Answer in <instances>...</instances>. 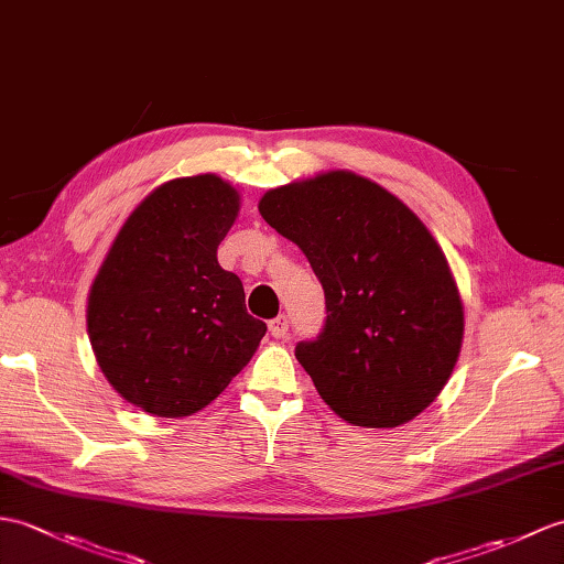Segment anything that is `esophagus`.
<instances>
[{
    "label": "esophagus",
    "mask_w": 564,
    "mask_h": 564,
    "mask_svg": "<svg viewBox=\"0 0 564 564\" xmlns=\"http://www.w3.org/2000/svg\"><path fill=\"white\" fill-rule=\"evenodd\" d=\"M269 332H271V336L285 338V334H288V317H285V314H279V317H273L269 322Z\"/></svg>",
    "instance_id": "1"
}]
</instances>
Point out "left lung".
Here are the masks:
<instances>
[{"instance_id": "left-lung-1", "label": "left lung", "mask_w": 564, "mask_h": 564, "mask_svg": "<svg viewBox=\"0 0 564 564\" xmlns=\"http://www.w3.org/2000/svg\"><path fill=\"white\" fill-rule=\"evenodd\" d=\"M259 214L324 288L322 332L295 346L319 397L352 425L413 421L447 384L464 336L447 257L421 218L344 170L267 192Z\"/></svg>"}]
</instances>
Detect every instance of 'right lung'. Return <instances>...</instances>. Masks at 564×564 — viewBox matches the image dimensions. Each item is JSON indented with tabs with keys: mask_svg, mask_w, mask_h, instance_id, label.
I'll list each match as a JSON object with an SVG mask.
<instances>
[{
	"mask_svg": "<svg viewBox=\"0 0 564 564\" xmlns=\"http://www.w3.org/2000/svg\"><path fill=\"white\" fill-rule=\"evenodd\" d=\"M240 196L216 175L165 182L127 218L88 295L102 375L137 409L182 417L212 403L267 334L216 250Z\"/></svg>",
	"mask_w": 564,
	"mask_h": 564,
	"instance_id": "right-lung-1",
	"label": "right lung"
}]
</instances>
